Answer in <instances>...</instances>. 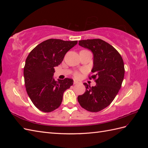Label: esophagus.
Instances as JSON below:
<instances>
[{"mask_svg":"<svg viewBox=\"0 0 148 148\" xmlns=\"http://www.w3.org/2000/svg\"><path fill=\"white\" fill-rule=\"evenodd\" d=\"M78 82H77V81H76V80H74V82H73V84H78Z\"/></svg>","mask_w":148,"mask_h":148,"instance_id":"esophagus-1","label":"esophagus"}]
</instances>
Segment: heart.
I'll return each instance as SVG.
<instances>
[{
  "mask_svg": "<svg viewBox=\"0 0 148 148\" xmlns=\"http://www.w3.org/2000/svg\"><path fill=\"white\" fill-rule=\"evenodd\" d=\"M75 76L76 77H78V76H79V74H78V73H75Z\"/></svg>",
  "mask_w": 148,
  "mask_h": 148,
  "instance_id": "1",
  "label": "heart"
}]
</instances>
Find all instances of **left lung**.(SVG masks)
Instances as JSON below:
<instances>
[{
  "instance_id": "obj_1",
  "label": "left lung",
  "mask_w": 148,
  "mask_h": 148,
  "mask_svg": "<svg viewBox=\"0 0 148 148\" xmlns=\"http://www.w3.org/2000/svg\"><path fill=\"white\" fill-rule=\"evenodd\" d=\"M79 45L93 53L94 75L96 85L91 87L84 83L86 91L78 96L83 109L97 112L105 109L117 96L123 82L125 69L122 57L110 44L100 39L82 40Z\"/></svg>"
}]
</instances>
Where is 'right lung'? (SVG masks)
Wrapping results in <instances>:
<instances>
[{"instance_id":"1","label":"right lung","mask_w":148,"mask_h":148,"mask_svg":"<svg viewBox=\"0 0 148 148\" xmlns=\"http://www.w3.org/2000/svg\"><path fill=\"white\" fill-rule=\"evenodd\" d=\"M78 43L49 39L40 43L30 52L24 67L25 84L30 99L44 112H50L59 107L64 92L73 84L70 78H53L54 67L60 65L65 53Z\"/></svg>"}]
</instances>
